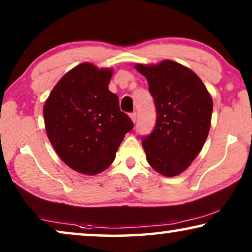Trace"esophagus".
Segmentation results:
<instances>
[{"mask_svg":"<svg viewBox=\"0 0 252 252\" xmlns=\"http://www.w3.org/2000/svg\"><path fill=\"white\" fill-rule=\"evenodd\" d=\"M129 117H130V119H132V122L133 123H135L136 122V118H137V116H136V112H132L129 115Z\"/></svg>","mask_w":252,"mask_h":252,"instance_id":"esophagus-1","label":"esophagus"}]
</instances>
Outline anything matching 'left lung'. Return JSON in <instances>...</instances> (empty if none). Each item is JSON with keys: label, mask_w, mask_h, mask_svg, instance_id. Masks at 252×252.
<instances>
[{"label": "left lung", "mask_w": 252, "mask_h": 252, "mask_svg": "<svg viewBox=\"0 0 252 252\" xmlns=\"http://www.w3.org/2000/svg\"><path fill=\"white\" fill-rule=\"evenodd\" d=\"M156 105V125L142 137L148 163L165 177L187 168L204 146L211 126L213 102L201 79L173 61L136 64Z\"/></svg>", "instance_id": "obj_1"}]
</instances>
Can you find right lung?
Returning <instances> with one entry per match:
<instances>
[{
	"instance_id": "add662e5",
	"label": "right lung",
	"mask_w": 252,
	"mask_h": 252,
	"mask_svg": "<svg viewBox=\"0 0 252 252\" xmlns=\"http://www.w3.org/2000/svg\"><path fill=\"white\" fill-rule=\"evenodd\" d=\"M111 77V68L79 64L57 82L44 103L48 139L61 159L79 173L106 170L134 127L120 111L118 96L109 91Z\"/></svg>"
}]
</instances>
